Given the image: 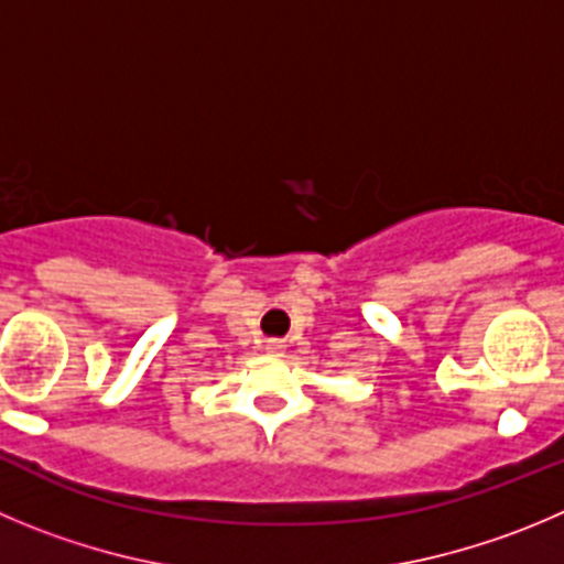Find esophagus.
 Returning a JSON list of instances; mask_svg holds the SVG:
<instances>
[{
    "label": "esophagus",
    "mask_w": 564,
    "mask_h": 564,
    "mask_svg": "<svg viewBox=\"0 0 564 564\" xmlns=\"http://www.w3.org/2000/svg\"><path fill=\"white\" fill-rule=\"evenodd\" d=\"M264 350H267V354H270V356H283V354H286V345H283L281 339H270V341H267V345H264Z\"/></svg>",
    "instance_id": "obj_1"
}]
</instances>
